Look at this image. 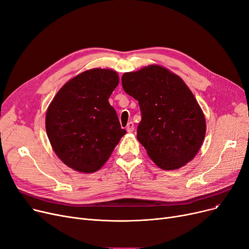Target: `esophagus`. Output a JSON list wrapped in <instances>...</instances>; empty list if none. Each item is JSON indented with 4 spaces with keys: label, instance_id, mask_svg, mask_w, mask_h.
Returning <instances> with one entry per match:
<instances>
[{
    "label": "esophagus",
    "instance_id": "34e87169",
    "mask_svg": "<svg viewBox=\"0 0 249 249\" xmlns=\"http://www.w3.org/2000/svg\"><path fill=\"white\" fill-rule=\"evenodd\" d=\"M126 130L128 132H132L134 130V124H133V122H128V124L126 126Z\"/></svg>",
    "mask_w": 249,
    "mask_h": 249
}]
</instances>
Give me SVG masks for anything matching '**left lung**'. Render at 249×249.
Listing matches in <instances>:
<instances>
[{"mask_svg": "<svg viewBox=\"0 0 249 249\" xmlns=\"http://www.w3.org/2000/svg\"><path fill=\"white\" fill-rule=\"evenodd\" d=\"M122 86L142 112L137 139L163 170H176L196 156L205 136V118L178 75L159 65L124 73Z\"/></svg>", "mask_w": 249, "mask_h": 249, "instance_id": "8db88e82", "label": "left lung"}]
</instances>
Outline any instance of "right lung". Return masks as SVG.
Returning <instances> with one entry per match:
<instances>
[{
  "instance_id": "obj_1",
  "label": "right lung",
  "mask_w": 249,
  "mask_h": 249,
  "mask_svg": "<svg viewBox=\"0 0 249 249\" xmlns=\"http://www.w3.org/2000/svg\"><path fill=\"white\" fill-rule=\"evenodd\" d=\"M116 71L94 68L65 83L50 104L46 130L58 158L82 173L100 170L126 133L109 98Z\"/></svg>"
}]
</instances>
